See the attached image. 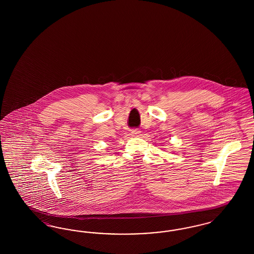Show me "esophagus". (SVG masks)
Listing matches in <instances>:
<instances>
[{"mask_svg": "<svg viewBox=\"0 0 254 254\" xmlns=\"http://www.w3.org/2000/svg\"><path fill=\"white\" fill-rule=\"evenodd\" d=\"M141 131L138 129V128H133L131 129V135L133 136H139Z\"/></svg>", "mask_w": 254, "mask_h": 254, "instance_id": "34e87169", "label": "esophagus"}]
</instances>
